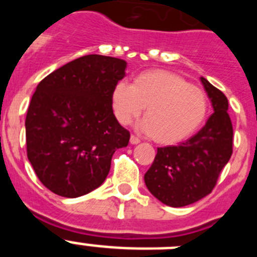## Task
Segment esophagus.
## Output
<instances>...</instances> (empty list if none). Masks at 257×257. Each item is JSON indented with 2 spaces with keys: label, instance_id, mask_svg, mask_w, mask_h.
<instances>
[{
  "label": "esophagus",
  "instance_id": "esophagus-1",
  "mask_svg": "<svg viewBox=\"0 0 257 257\" xmlns=\"http://www.w3.org/2000/svg\"><path fill=\"white\" fill-rule=\"evenodd\" d=\"M130 143L131 144H139L140 143V139L139 138H138V136H135V135H131V138H130Z\"/></svg>",
  "mask_w": 257,
  "mask_h": 257
}]
</instances>
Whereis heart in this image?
<instances>
[{
	"mask_svg": "<svg viewBox=\"0 0 257 257\" xmlns=\"http://www.w3.org/2000/svg\"><path fill=\"white\" fill-rule=\"evenodd\" d=\"M118 122L128 124L145 108L140 127L160 144L183 142L199 128L207 114V96L198 86L163 69L138 74L133 85L118 82L112 91Z\"/></svg>",
	"mask_w": 257,
	"mask_h": 257,
	"instance_id": "obj_1",
	"label": "heart"
}]
</instances>
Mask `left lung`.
<instances>
[{
    "instance_id": "left-lung-1",
    "label": "left lung",
    "mask_w": 257,
    "mask_h": 257,
    "mask_svg": "<svg viewBox=\"0 0 257 257\" xmlns=\"http://www.w3.org/2000/svg\"><path fill=\"white\" fill-rule=\"evenodd\" d=\"M213 113L201 130L185 143L157 149L145 185L158 201L171 207L192 205L212 192L233 153V126L228 99L201 77Z\"/></svg>"
}]
</instances>
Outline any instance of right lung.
<instances>
[{
    "mask_svg": "<svg viewBox=\"0 0 257 257\" xmlns=\"http://www.w3.org/2000/svg\"><path fill=\"white\" fill-rule=\"evenodd\" d=\"M127 63L104 55L69 61L45 77L26 118L27 156L36 175L58 196L76 198L100 187L130 133L112 108L113 87Z\"/></svg>",
    "mask_w": 257,
    "mask_h": 257,
    "instance_id": "obj_1",
    "label": "right lung"
}]
</instances>
